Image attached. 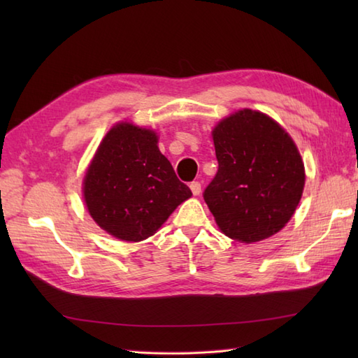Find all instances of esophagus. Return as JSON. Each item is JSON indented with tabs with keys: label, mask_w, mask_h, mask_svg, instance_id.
<instances>
[{
	"label": "esophagus",
	"mask_w": 358,
	"mask_h": 358,
	"mask_svg": "<svg viewBox=\"0 0 358 358\" xmlns=\"http://www.w3.org/2000/svg\"><path fill=\"white\" fill-rule=\"evenodd\" d=\"M191 191L194 195H200L201 194V183L200 181H192L191 183Z\"/></svg>",
	"instance_id": "esophagus-1"
}]
</instances>
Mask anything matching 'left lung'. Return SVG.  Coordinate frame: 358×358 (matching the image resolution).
Instances as JSON below:
<instances>
[{
    "label": "left lung",
    "mask_w": 358,
    "mask_h": 358,
    "mask_svg": "<svg viewBox=\"0 0 358 358\" xmlns=\"http://www.w3.org/2000/svg\"><path fill=\"white\" fill-rule=\"evenodd\" d=\"M218 171L203 196L227 237L254 243L278 232L299 206L305 166L285 129L243 109L214 132Z\"/></svg>",
    "instance_id": "1"
}]
</instances>
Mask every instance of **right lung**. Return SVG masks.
<instances>
[{
	"instance_id": "add662e5",
	"label": "right lung",
	"mask_w": 358,
	"mask_h": 358,
	"mask_svg": "<svg viewBox=\"0 0 358 358\" xmlns=\"http://www.w3.org/2000/svg\"><path fill=\"white\" fill-rule=\"evenodd\" d=\"M157 143L149 129L120 123L104 136L86 172L83 192L89 214L120 240L154 235L192 195Z\"/></svg>"
}]
</instances>
